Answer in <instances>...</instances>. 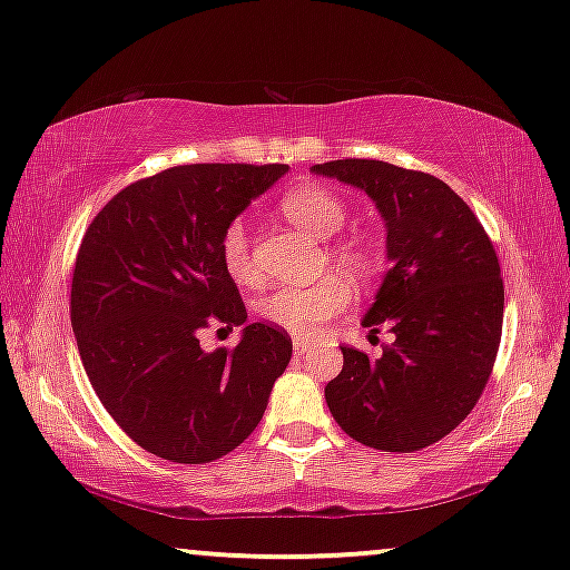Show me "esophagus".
<instances>
[{"label":"esophagus","instance_id":"esophagus-1","mask_svg":"<svg viewBox=\"0 0 570 570\" xmlns=\"http://www.w3.org/2000/svg\"><path fill=\"white\" fill-rule=\"evenodd\" d=\"M293 350H295V355H306L308 350H311V342L308 340H295L293 342Z\"/></svg>","mask_w":570,"mask_h":570}]
</instances>
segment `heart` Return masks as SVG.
Segmentation results:
<instances>
[{
  "label": "heart",
  "mask_w": 570,
  "mask_h": 570,
  "mask_svg": "<svg viewBox=\"0 0 570 570\" xmlns=\"http://www.w3.org/2000/svg\"><path fill=\"white\" fill-rule=\"evenodd\" d=\"M287 220L318 240H330L347 225V207L326 186L308 184L287 191L279 202ZM332 259L350 277H368L376 269V254L363 240H342L332 246ZM220 256L228 275L240 285H259L262 272L252 254V238L244 220L230 223L220 238ZM353 301L347 279L340 275L322 277L314 285H279L256 301V314L264 322L293 332L295 337H316L326 324Z\"/></svg>",
  "instance_id": "heart-1"
}]
</instances>
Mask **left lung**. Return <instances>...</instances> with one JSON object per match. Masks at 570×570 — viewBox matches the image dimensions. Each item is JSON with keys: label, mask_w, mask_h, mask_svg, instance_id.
I'll return each instance as SVG.
<instances>
[{"label": "left lung", "mask_w": 570, "mask_h": 570, "mask_svg": "<svg viewBox=\"0 0 570 570\" xmlns=\"http://www.w3.org/2000/svg\"><path fill=\"white\" fill-rule=\"evenodd\" d=\"M368 194L386 225V259L363 326H389L376 361L342 347L340 376L324 389L350 439L381 451H420L449 435L478 404L503 326L495 248L466 202L441 178L384 160L311 168Z\"/></svg>", "instance_id": "left-lung-1"}]
</instances>
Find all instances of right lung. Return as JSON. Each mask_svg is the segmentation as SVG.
<instances>
[{
	"instance_id": "right-lung-1",
	"label": "right lung",
	"mask_w": 570,
	"mask_h": 570,
	"mask_svg": "<svg viewBox=\"0 0 570 570\" xmlns=\"http://www.w3.org/2000/svg\"><path fill=\"white\" fill-rule=\"evenodd\" d=\"M285 174L283 163L160 170L116 194L85 233L69 306L77 350L108 415L155 456L205 464L240 446L291 363L287 332L259 322L233 350L199 347L209 322H246L220 238Z\"/></svg>"
}]
</instances>
